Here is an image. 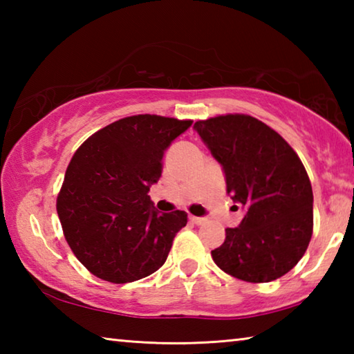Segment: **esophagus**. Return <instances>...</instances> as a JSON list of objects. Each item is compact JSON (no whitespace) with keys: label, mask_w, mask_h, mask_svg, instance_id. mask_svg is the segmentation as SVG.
I'll return each mask as SVG.
<instances>
[{"label":"esophagus","mask_w":354,"mask_h":354,"mask_svg":"<svg viewBox=\"0 0 354 354\" xmlns=\"http://www.w3.org/2000/svg\"><path fill=\"white\" fill-rule=\"evenodd\" d=\"M190 221L195 225H203V223H206V218L205 217H194V215H190Z\"/></svg>","instance_id":"esophagus-1"}]
</instances>
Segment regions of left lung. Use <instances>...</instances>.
<instances>
[{
	"label": "left lung",
	"instance_id": "8db88e82",
	"mask_svg": "<svg viewBox=\"0 0 354 354\" xmlns=\"http://www.w3.org/2000/svg\"><path fill=\"white\" fill-rule=\"evenodd\" d=\"M226 178V192L245 209L237 227L211 251L225 273L270 283L290 272L313 237V187L293 148L261 120L227 113L194 124ZM237 207V206H236Z\"/></svg>",
	"mask_w": 354,
	"mask_h": 354
}]
</instances>
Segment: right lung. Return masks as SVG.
Returning a JSON list of instances; mask_svg holds the SVG:
<instances>
[{
  "label": "right lung",
  "instance_id": "obj_1",
  "mask_svg": "<svg viewBox=\"0 0 354 354\" xmlns=\"http://www.w3.org/2000/svg\"><path fill=\"white\" fill-rule=\"evenodd\" d=\"M190 124L133 115L107 124L76 149L56 207L65 241L97 278L133 283L164 266L187 214H159L148 192L162 173L165 149Z\"/></svg>",
  "mask_w": 354,
  "mask_h": 354
}]
</instances>
